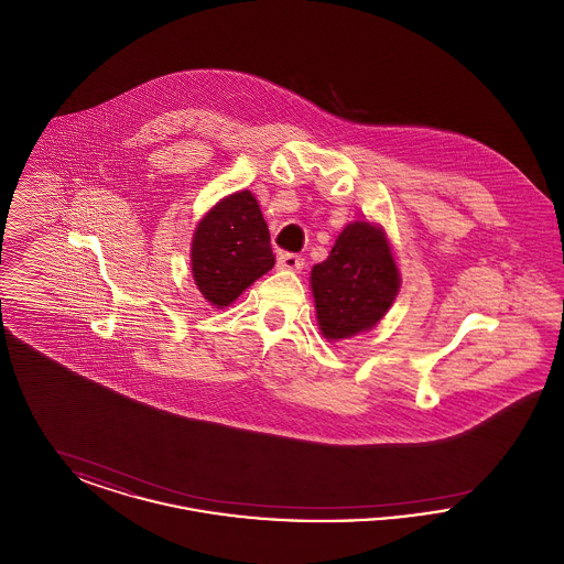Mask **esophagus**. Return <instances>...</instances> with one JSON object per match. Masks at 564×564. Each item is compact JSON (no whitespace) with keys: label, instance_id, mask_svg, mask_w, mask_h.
<instances>
[{"label":"esophagus","instance_id":"esophagus-1","mask_svg":"<svg viewBox=\"0 0 564 564\" xmlns=\"http://www.w3.org/2000/svg\"><path fill=\"white\" fill-rule=\"evenodd\" d=\"M276 264H279V269L285 270H302L304 269V258L302 256H297V253H290V251H283V253H279V258H276Z\"/></svg>","mask_w":564,"mask_h":564}]
</instances>
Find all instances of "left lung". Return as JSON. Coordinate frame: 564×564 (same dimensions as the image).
Segmentation results:
<instances>
[{
  "label": "left lung",
  "instance_id": "obj_1",
  "mask_svg": "<svg viewBox=\"0 0 564 564\" xmlns=\"http://www.w3.org/2000/svg\"><path fill=\"white\" fill-rule=\"evenodd\" d=\"M311 288L327 340L375 327L400 290V272L384 232L368 221L349 224L327 260L313 267Z\"/></svg>",
  "mask_w": 564,
  "mask_h": 564
}]
</instances>
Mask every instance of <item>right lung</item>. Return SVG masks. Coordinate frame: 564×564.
<instances>
[{
	"label": "right lung",
	"mask_w": 564,
	"mask_h": 564,
	"mask_svg": "<svg viewBox=\"0 0 564 564\" xmlns=\"http://www.w3.org/2000/svg\"><path fill=\"white\" fill-rule=\"evenodd\" d=\"M274 267L270 232L249 189L226 196L198 224L192 239V274L214 306L221 308Z\"/></svg>",
	"instance_id": "add662e5"
}]
</instances>
